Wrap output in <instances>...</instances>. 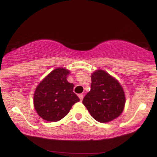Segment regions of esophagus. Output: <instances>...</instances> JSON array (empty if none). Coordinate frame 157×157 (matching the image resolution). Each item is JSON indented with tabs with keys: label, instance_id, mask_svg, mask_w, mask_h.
Here are the masks:
<instances>
[{
	"label": "esophagus",
	"instance_id": "34e87169",
	"mask_svg": "<svg viewBox=\"0 0 157 157\" xmlns=\"http://www.w3.org/2000/svg\"><path fill=\"white\" fill-rule=\"evenodd\" d=\"M78 96H79V98H80V101H82V100H83V98H84V95H83V94H80Z\"/></svg>",
	"mask_w": 157,
	"mask_h": 157
}]
</instances>
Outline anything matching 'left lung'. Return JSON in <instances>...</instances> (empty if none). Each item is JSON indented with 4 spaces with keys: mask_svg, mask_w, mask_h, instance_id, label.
Returning a JSON list of instances; mask_svg holds the SVG:
<instances>
[{
    "mask_svg": "<svg viewBox=\"0 0 157 157\" xmlns=\"http://www.w3.org/2000/svg\"><path fill=\"white\" fill-rule=\"evenodd\" d=\"M125 94L118 80L102 70L91 74V90L83 104L91 117L100 123H108L121 116L125 105Z\"/></svg>",
    "mask_w": 157,
    "mask_h": 157,
    "instance_id": "8db88e82",
    "label": "left lung"
}]
</instances>
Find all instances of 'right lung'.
Masks as SVG:
<instances>
[{
  "label": "right lung",
  "mask_w": 157,
  "mask_h": 157,
  "mask_svg": "<svg viewBox=\"0 0 157 157\" xmlns=\"http://www.w3.org/2000/svg\"><path fill=\"white\" fill-rule=\"evenodd\" d=\"M69 74L70 71L63 67L55 69L36 87L33 105L44 121H60L69 113L73 105L80 101L73 92V84L67 81Z\"/></svg>",
  "instance_id": "1"
}]
</instances>
